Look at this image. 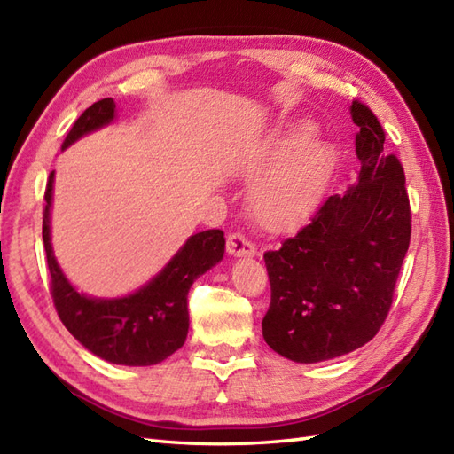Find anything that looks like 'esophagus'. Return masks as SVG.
<instances>
[{"mask_svg": "<svg viewBox=\"0 0 454 454\" xmlns=\"http://www.w3.org/2000/svg\"><path fill=\"white\" fill-rule=\"evenodd\" d=\"M227 252L232 257H254L257 254L254 244L247 237L239 235V232H235V235L229 237V240H227Z\"/></svg>", "mask_w": 454, "mask_h": 454, "instance_id": "1", "label": "esophagus"}]
</instances>
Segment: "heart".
<instances>
[{
    "mask_svg": "<svg viewBox=\"0 0 454 454\" xmlns=\"http://www.w3.org/2000/svg\"><path fill=\"white\" fill-rule=\"evenodd\" d=\"M313 131L309 120H296L237 158V174L252 177L247 206L262 229L280 232L296 227L321 200L334 151Z\"/></svg>",
    "mask_w": 454,
    "mask_h": 454,
    "instance_id": "1",
    "label": "heart"
}]
</instances>
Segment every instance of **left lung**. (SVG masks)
I'll use <instances>...</instances> for the list:
<instances>
[{
    "instance_id": "left-lung-1",
    "label": "left lung",
    "mask_w": 454,
    "mask_h": 454,
    "mask_svg": "<svg viewBox=\"0 0 454 454\" xmlns=\"http://www.w3.org/2000/svg\"><path fill=\"white\" fill-rule=\"evenodd\" d=\"M357 181L323 202L311 222L265 252L271 305L267 346L294 363H321L371 341L387 317L411 240L405 174L384 151V129L369 106H349Z\"/></svg>"
}]
</instances>
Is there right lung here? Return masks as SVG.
Returning <instances> with one entry per match:
<instances>
[{"mask_svg":"<svg viewBox=\"0 0 454 454\" xmlns=\"http://www.w3.org/2000/svg\"><path fill=\"white\" fill-rule=\"evenodd\" d=\"M116 120L114 99L93 103L76 120L63 143V151L90 133ZM51 171L45 189L43 247L51 273L53 301L60 321L80 344L114 364L151 366L162 363L187 340V294L194 280L210 271L225 254L223 231L210 229L185 240L177 254L136 292L118 298H97L80 292L60 269L51 244L53 207Z\"/></svg>","mask_w":454,"mask_h":454,"instance_id":"1","label":"right lung"}]
</instances>
